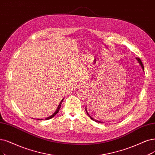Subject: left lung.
Returning a JSON list of instances; mask_svg holds the SVG:
<instances>
[{"mask_svg":"<svg viewBox=\"0 0 155 155\" xmlns=\"http://www.w3.org/2000/svg\"><path fill=\"white\" fill-rule=\"evenodd\" d=\"M136 59L137 60V61H138L139 62V64H140V65L141 66V67H142V70L144 71V66H143V64H142V61H141V60H140V58H138V57H136ZM85 111H86V113H87V115L89 116V117L92 119V120H93L94 121H96V122H97V123H102V122H101V121H98V120H96V119H94V118H93L92 117H91L89 114H88V112H87V108H86V107H85Z\"/></svg>","mask_w":155,"mask_h":155,"instance_id":"left-lung-1","label":"left lung"}]
</instances>
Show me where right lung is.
I'll return each instance as SVG.
<instances>
[{
	"instance_id": "right-lung-1",
	"label": "right lung",
	"mask_w": 155,
	"mask_h": 155,
	"mask_svg": "<svg viewBox=\"0 0 155 155\" xmlns=\"http://www.w3.org/2000/svg\"><path fill=\"white\" fill-rule=\"evenodd\" d=\"M63 100L64 99H62L61 101V102H60V104H59V105H58V107H57V110L55 111V112L52 114V115L51 116H49V117H47L45 119L46 120H48V119H51V118H52L54 116H55L56 114L58 113V112H59V109L61 108V104H62V101H63ZM39 120H43V119H40Z\"/></svg>"
}]
</instances>
